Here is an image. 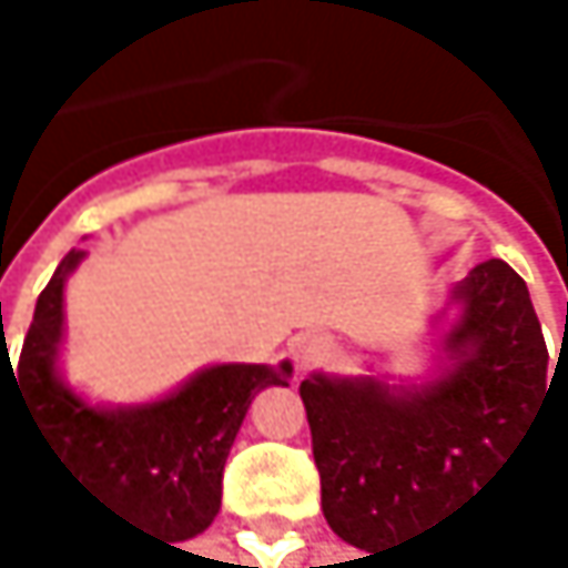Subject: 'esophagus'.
Returning a JSON list of instances; mask_svg holds the SVG:
<instances>
[{
	"label": "esophagus",
	"instance_id": "obj_1",
	"mask_svg": "<svg viewBox=\"0 0 568 568\" xmlns=\"http://www.w3.org/2000/svg\"><path fill=\"white\" fill-rule=\"evenodd\" d=\"M331 354H334V341H331V337H323V334H313V337H306L303 347H300V364H303V367H313V364L326 361Z\"/></svg>",
	"mask_w": 568,
	"mask_h": 568
}]
</instances>
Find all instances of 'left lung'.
Returning a JSON list of instances; mask_svg holds the SVG:
<instances>
[{"instance_id": "8db88e82", "label": "left lung", "mask_w": 568, "mask_h": 568, "mask_svg": "<svg viewBox=\"0 0 568 568\" xmlns=\"http://www.w3.org/2000/svg\"><path fill=\"white\" fill-rule=\"evenodd\" d=\"M453 296L464 320L446 337L456 364L439 382L405 395L375 378L300 385L323 518L364 552L480 494L549 392V347L508 262H480Z\"/></svg>"}]
</instances>
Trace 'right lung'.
<instances>
[{
    "instance_id": "obj_1",
    "label": "right lung",
    "mask_w": 568,
    "mask_h": 568,
    "mask_svg": "<svg viewBox=\"0 0 568 568\" xmlns=\"http://www.w3.org/2000/svg\"><path fill=\"white\" fill-rule=\"evenodd\" d=\"M78 262L81 252L63 255L40 293L16 371L2 344L0 402L6 375L33 412V423L63 474L98 505L170 541L201 535L221 508L224 460L255 392L286 385L293 367L217 364L163 402L119 412L91 408L63 388L53 371L63 323V278Z\"/></svg>"
}]
</instances>
